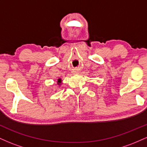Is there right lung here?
Instances as JSON below:
<instances>
[{
	"instance_id": "right-lung-1",
	"label": "right lung",
	"mask_w": 147,
	"mask_h": 147,
	"mask_svg": "<svg viewBox=\"0 0 147 147\" xmlns=\"http://www.w3.org/2000/svg\"><path fill=\"white\" fill-rule=\"evenodd\" d=\"M61 79H58V80H57V84L58 85H61Z\"/></svg>"
}]
</instances>
